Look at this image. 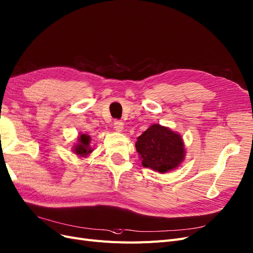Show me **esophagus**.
<instances>
[{
    "mask_svg": "<svg viewBox=\"0 0 253 253\" xmlns=\"http://www.w3.org/2000/svg\"><path fill=\"white\" fill-rule=\"evenodd\" d=\"M114 128L116 129V131L122 132V131H123V129H124V123H123V122H121V121H115Z\"/></svg>",
    "mask_w": 253,
    "mask_h": 253,
    "instance_id": "1",
    "label": "esophagus"
}]
</instances>
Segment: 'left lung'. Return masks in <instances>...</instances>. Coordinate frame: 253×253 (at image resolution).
I'll use <instances>...</instances> for the list:
<instances>
[{"label":"left lung","instance_id":"1","mask_svg":"<svg viewBox=\"0 0 253 253\" xmlns=\"http://www.w3.org/2000/svg\"><path fill=\"white\" fill-rule=\"evenodd\" d=\"M135 148L142 165L162 174L177 169L186 153L182 136L160 124H153L139 135Z\"/></svg>","mask_w":253,"mask_h":253}]
</instances>
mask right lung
<instances>
[{
  "label": "right lung",
  "instance_id": "right-lung-1",
  "mask_svg": "<svg viewBox=\"0 0 253 253\" xmlns=\"http://www.w3.org/2000/svg\"><path fill=\"white\" fill-rule=\"evenodd\" d=\"M90 136L86 133H79L77 143L73 146V152L80 158H86L93 149L90 146Z\"/></svg>",
  "mask_w": 253,
  "mask_h": 253
}]
</instances>
